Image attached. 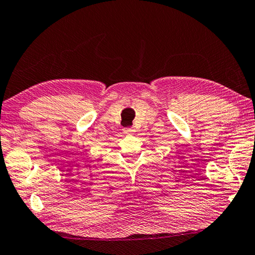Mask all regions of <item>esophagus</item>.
I'll use <instances>...</instances> for the list:
<instances>
[{
	"label": "esophagus",
	"instance_id": "34e87169",
	"mask_svg": "<svg viewBox=\"0 0 255 255\" xmlns=\"http://www.w3.org/2000/svg\"><path fill=\"white\" fill-rule=\"evenodd\" d=\"M123 132L125 133V134H132V133L134 132V128H124Z\"/></svg>",
	"mask_w": 255,
	"mask_h": 255
}]
</instances>
